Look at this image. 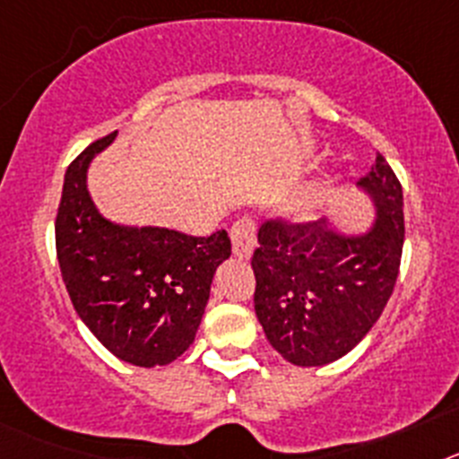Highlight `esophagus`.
Instances as JSON below:
<instances>
[{
    "label": "esophagus",
    "mask_w": 459,
    "mask_h": 459,
    "mask_svg": "<svg viewBox=\"0 0 459 459\" xmlns=\"http://www.w3.org/2000/svg\"><path fill=\"white\" fill-rule=\"evenodd\" d=\"M230 238H232V250L238 259H248L255 248V221L250 216L238 218L230 230Z\"/></svg>",
    "instance_id": "1"
}]
</instances>
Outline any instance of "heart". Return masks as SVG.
<instances>
[{
    "label": "heart",
    "mask_w": 459,
    "mask_h": 459,
    "mask_svg": "<svg viewBox=\"0 0 459 459\" xmlns=\"http://www.w3.org/2000/svg\"><path fill=\"white\" fill-rule=\"evenodd\" d=\"M335 181L333 179H324L317 181V184H312L306 193L299 197V200L291 204V216H294L296 222H310L319 216V211H322L324 200H326L331 190H333Z\"/></svg>",
    "instance_id": "obj_1"
}]
</instances>
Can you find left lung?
<instances>
[{"mask_svg": "<svg viewBox=\"0 0 459 459\" xmlns=\"http://www.w3.org/2000/svg\"><path fill=\"white\" fill-rule=\"evenodd\" d=\"M356 186L375 206L366 232H342L326 218L259 227L255 312L271 347L294 366H326L350 354L395 287L404 243L403 186L381 153Z\"/></svg>", "mask_w": 459, "mask_h": 459, "instance_id": "1", "label": "left lung"}]
</instances>
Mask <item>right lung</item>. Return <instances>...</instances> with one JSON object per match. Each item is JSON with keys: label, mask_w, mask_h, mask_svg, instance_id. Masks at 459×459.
Listing matches in <instances>:
<instances>
[{"label": "right lung", "mask_w": 459, "mask_h": 459, "mask_svg": "<svg viewBox=\"0 0 459 459\" xmlns=\"http://www.w3.org/2000/svg\"><path fill=\"white\" fill-rule=\"evenodd\" d=\"M115 137L96 140L68 165L55 222L56 259L73 307L105 350L131 366H168L193 344L232 243L225 230L188 237L108 221L89 195L87 172Z\"/></svg>", "instance_id": "add662e5"}]
</instances>
